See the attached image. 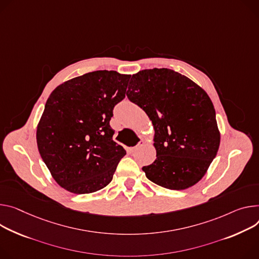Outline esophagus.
Returning a JSON list of instances; mask_svg holds the SVG:
<instances>
[{"instance_id":"34e87169","label":"esophagus","mask_w":259,"mask_h":259,"mask_svg":"<svg viewBox=\"0 0 259 259\" xmlns=\"http://www.w3.org/2000/svg\"><path fill=\"white\" fill-rule=\"evenodd\" d=\"M145 144V142H144V140H140V142L136 145V146H134V147H130V148H128V152L129 153H134L139 147H142L143 145Z\"/></svg>"}]
</instances>
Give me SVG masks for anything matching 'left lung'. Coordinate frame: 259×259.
I'll list each match as a JSON object with an SVG mask.
<instances>
[{"instance_id": "8db88e82", "label": "left lung", "mask_w": 259, "mask_h": 259, "mask_svg": "<svg viewBox=\"0 0 259 259\" xmlns=\"http://www.w3.org/2000/svg\"><path fill=\"white\" fill-rule=\"evenodd\" d=\"M128 99L142 107L155 129L156 160L143 170L169 190L196 184L217 155L220 133L207 94L188 77L166 68L132 75Z\"/></svg>"}]
</instances>
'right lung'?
I'll list each match as a JSON object with an SVG mask.
<instances>
[{
  "instance_id": "add662e5",
  "label": "right lung",
  "mask_w": 259,
  "mask_h": 259,
  "mask_svg": "<svg viewBox=\"0 0 259 259\" xmlns=\"http://www.w3.org/2000/svg\"><path fill=\"white\" fill-rule=\"evenodd\" d=\"M131 75L98 70L70 79L51 94L37 128L45 165L64 189L85 194L108 185L126 151L109 121L125 98Z\"/></svg>"
}]
</instances>
